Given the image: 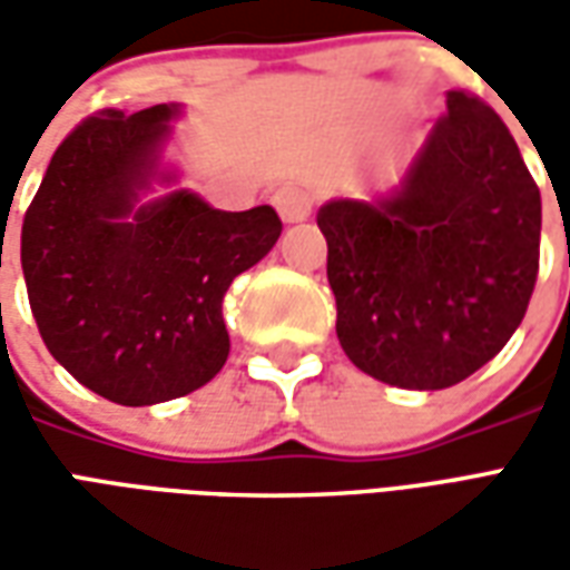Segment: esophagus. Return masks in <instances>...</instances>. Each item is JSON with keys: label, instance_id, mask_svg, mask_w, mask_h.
Listing matches in <instances>:
<instances>
[{"label": "esophagus", "instance_id": "esophagus-1", "mask_svg": "<svg viewBox=\"0 0 570 570\" xmlns=\"http://www.w3.org/2000/svg\"><path fill=\"white\" fill-rule=\"evenodd\" d=\"M274 210L281 213L284 223H305L311 216V195L298 186H281L272 195Z\"/></svg>", "mask_w": 570, "mask_h": 570}]
</instances>
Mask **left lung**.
Returning <instances> with one entry per match:
<instances>
[{
    "label": "left lung",
    "instance_id": "obj_1",
    "mask_svg": "<svg viewBox=\"0 0 570 570\" xmlns=\"http://www.w3.org/2000/svg\"><path fill=\"white\" fill-rule=\"evenodd\" d=\"M394 195L317 213L347 360L409 391L464 382L522 323L540 262V188L501 116L464 91Z\"/></svg>",
    "mask_w": 570,
    "mask_h": 570
}]
</instances>
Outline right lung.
<instances>
[{"instance_id": "right-lung-1", "label": "right lung", "mask_w": 570, "mask_h": 570, "mask_svg": "<svg viewBox=\"0 0 570 570\" xmlns=\"http://www.w3.org/2000/svg\"><path fill=\"white\" fill-rule=\"evenodd\" d=\"M176 104L106 109L60 142L20 232L32 317L51 357L118 406L198 391L225 366L223 296L277 244L262 204L213 210L179 188L140 200L158 170Z\"/></svg>"}]
</instances>
